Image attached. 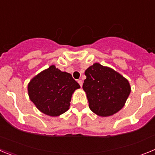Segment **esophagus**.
Wrapping results in <instances>:
<instances>
[{
	"instance_id": "esophagus-1",
	"label": "esophagus",
	"mask_w": 155,
	"mask_h": 155,
	"mask_svg": "<svg viewBox=\"0 0 155 155\" xmlns=\"http://www.w3.org/2000/svg\"><path fill=\"white\" fill-rule=\"evenodd\" d=\"M78 84H80L81 87L82 84H83V82H82V81L81 80H78Z\"/></svg>"
}]
</instances>
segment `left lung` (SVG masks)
<instances>
[{
	"label": "left lung",
	"instance_id": "8db88e82",
	"mask_svg": "<svg viewBox=\"0 0 155 155\" xmlns=\"http://www.w3.org/2000/svg\"><path fill=\"white\" fill-rule=\"evenodd\" d=\"M83 89L93 113L102 117L118 113L130 94L128 80L109 67L94 63L84 72Z\"/></svg>",
	"mask_w": 155,
	"mask_h": 155
}]
</instances>
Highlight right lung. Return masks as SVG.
<instances>
[{
  "mask_svg": "<svg viewBox=\"0 0 155 155\" xmlns=\"http://www.w3.org/2000/svg\"><path fill=\"white\" fill-rule=\"evenodd\" d=\"M78 88L80 85L71 74L51 65L31 78L28 94L41 113L58 116L69 109L72 94Z\"/></svg>",
  "mask_w": 155,
  "mask_h": 155,
  "instance_id": "add662e5",
  "label": "right lung"
}]
</instances>
